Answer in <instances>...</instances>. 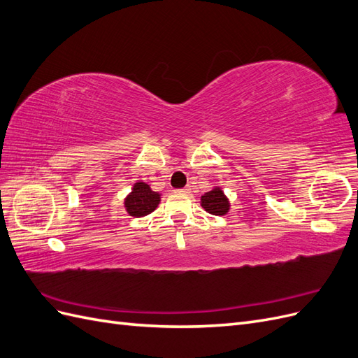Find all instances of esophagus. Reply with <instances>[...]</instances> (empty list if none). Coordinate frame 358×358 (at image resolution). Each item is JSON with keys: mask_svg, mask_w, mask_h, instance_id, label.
<instances>
[{"mask_svg": "<svg viewBox=\"0 0 358 358\" xmlns=\"http://www.w3.org/2000/svg\"><path fill=\"white\" fill-rule=\"evenodd\" d=\"M179 192H183V194H189V192H191V188H189V187H183L182 189H179Z\"/></svg>", "mask_w": 358, "mask_h": 358, "instance_id": "1", "label": "esophagus"}]
</instances>
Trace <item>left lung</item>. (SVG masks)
<instances>
[{"label":"left lung","mask_w":358,"mask_h":358,"mask_svg":"<svg viewBox=\"0 0 358 358\" xmlns=\"http://www.w3.org/2000/svg\"><path fill=\"white\" fill-rule=\"evenodd\" d=\"M201 206L212 215H225L229 212L230 203L220 188H215L201 196Z\"/></svg>","instance_id":"left-lung-1"}]
</instances>
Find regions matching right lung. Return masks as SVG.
I'll return each mask as SVG.
<instances>
[{
  "label": "right lung",
  "mask_w": 358,
  "mask_h": 358,
  "mask_svg": "<svg viewBox=\"0 0 358 358\" xmlns=\"http://www.w3.org/2000/svg\"><path fill=\"white\" fill-rule=\"evenodd\" d=\"M158 203H159L158 192H154L150 189L148 183L137 182L131 194L125 199V208L129 215L136 216V218H140V216H145L150 212H154L157 209Z\"/></svg>",
  "instance_id": "right-lung-1"
}]
</instances>
